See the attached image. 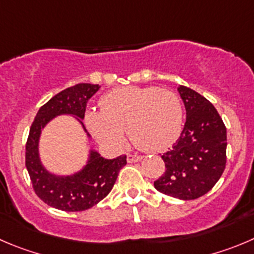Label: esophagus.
Wrapping results in <instances>:
<instances>
[{"label":"esophagus","instance_id":"esophagus-1","mask_svg":"<svg viewBox=\"0 0 254 254\" xmlns=\"http://www.w3.org/2000/svg\"><path fill=\"white\" fill-rule=\"evenodd\" d=\"M141 159H143V156L136 155V154H127V163H136V162H140Z\"/></svg>","mask_w":254,"mask_h":254}]
</instances>
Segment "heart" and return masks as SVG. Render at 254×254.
I'll list each match as a JSON object with an SVG mask.
<instances>
[{
	"mask_svg": "<svg viewBox=\"0 0 254 254\" xmlns=\"http://www.w3.org/2000/svg\"><path fill=\"white\" fill-rule=\"evenodd\" d=\"M85 124L99 143L119 148L127 127L130 140L145 151H162L182 131L183 109L174 91L158 86H125L100 100V110H89Z\"/></svg>",
	"mask_w": 254,
	"mask_h": 254,
	"instance_id": "1",
	"label": "heart"
}]
</instances>
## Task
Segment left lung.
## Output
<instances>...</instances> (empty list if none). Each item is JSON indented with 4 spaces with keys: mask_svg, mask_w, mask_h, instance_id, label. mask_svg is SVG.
Wrapping results in <instances>:
<instances>
[{
    "mask_svg": "<svg viewBox=\"0 0 254 254\" xmlns=\"http://www.w3.org/2000/svg\"><path fill=\"white\" fill-rule=\"evenodd\" d=\"M187 122L172 149L162 155L165 172L154 187L182 200L204 195L219 181L227 162V129L210 101L187 86H179Z\"/></svg>",
    "mask_w": 254,
    "mask_h": 254,
    "instance_id": "obj_1",
    "label": "left lung"
}]
</instances>
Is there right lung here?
<instances>
[{
    "label": "right lung",
    "mask_w": 254,
    "mask_h": 254,
    "mask_svg": "<svg viewBox=\"0 0 254 254\" xmlns=\"http://www.w3.org/2000/svg\"><path fill=\"white\" fill-rule=\"evenodd\" d=\"M99 89V85L77 84L63 90L40 108L31 125L26 143V168L35 193L50 207L65 212H81L94 207L110 193L120 169L127 164V155L105 159L98 151L90 150L89 160L80 172L56 175L45 169L40 160L41 129L58 115H72L86 131L81 119L87 101ZM87 136L90 138L89 134Z\"/></svg>",
    "instance_id": "1"
}]
</instances>
